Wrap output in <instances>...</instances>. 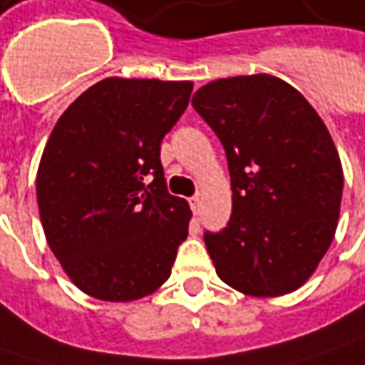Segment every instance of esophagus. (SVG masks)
I'll list each match as a JSON object with an SVG mask.
<instances>
[{"instance_id": "esophagus-1", "label": "esophagus", "mask_w": 365, "mask_h": 365, "mask_svg": "<svg viewBox=\"0 0 365 365\" xmlns=\"http://www.w3.org/2000/svg\"><path fill=\"white\" fill-rule=\"evenodd\" d=\"M189 203H190V209H192V213L197 215V213H199V209H201V197H199V195L190 197Z\"/></svg>"}]
</instances>
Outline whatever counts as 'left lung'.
<instances>
[{"mask_svg":"<svg viewBox=\"0 0 365 365\" xmlns=\"http://www.w3.org/2000/svg\"><path fill=\"white\" fill-rule=\"evenodd\" d=\"M192 107L223 144L232 217L205 233L217 276L250 297L301 288L337 230L344 170L323 120L294 87L272 75L207 83Z\"/></svg>","mask_w":365,"mask_h":365,"instance_id":"obj_1","label":"left lung"}]
</instances>
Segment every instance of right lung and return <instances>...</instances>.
I'll return each instance as SVG.
<instances>
[{
	"label": "right lung",
	"instance_id": "1",
	"mask_svg": "<svg viewBox=\"0 0 365 365\" xmlns=\"http://www.w3.org/2000/svg\"><path fill=\"white\" fill-rule=\"evenodd\" d=\"M190 91V81L103 78L50 133L36 175L40 221L66 276L93 299L138 301L170 276L192 213L166 190L160 144Z\"/></svg>",
	"mask_w": 365,
	"mask_h": 365
}]
</instances>
